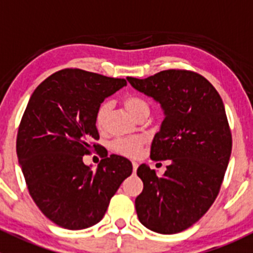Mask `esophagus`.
<instances>
[{
	"instance_id": "esophagus-1",
	"label": "esophagus",
	"mask_w": 253,
	"mask_h": 253,
	"mask_svg": "<svg viewBox=\"0 0 253 253\" xmlns=\"http://www.w3.org/2000/svg\"><path fill=\"white\" fill-rule=\"evenodd\" d=\"M132 167H133V174H136L137 169H138V164L136 162H132Z\"/></svg>"
}]
</instances>
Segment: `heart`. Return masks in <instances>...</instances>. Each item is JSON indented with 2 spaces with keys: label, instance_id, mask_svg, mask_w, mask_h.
<instances>
[{
  "label": "heart",
  "instance_id": "obj_1",
  "mask_svg": "<svg viewBox=\"0 0 253 253\" xmlns=\"http://www.w3.org/2000/svg\"><path fill=\"white\" fill-rule=\"evenodd\" d=\"M124 105L134 117L138 119L139 116L144 114H149V105L145 100L136 95H128L124 99ZM109 112V103L104 101L98 106L95 112V126L99 129H103L106 125V117ZM144 139L142 137H125V138H117L111 143V149L115 153L124 157L136 158L138 157Z\"/></svg>",
  "mask_w": 253,
  "mask_h": 253
}]
</instances>
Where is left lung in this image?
I'll list each match as a JSON object with an SVG mask.
<instances>
[{"instance_id":"8db88e82","label":"left lung","mask_w":253,"mask_h":253,"mask_svg":"<svg viewBox=\"0 0 253 253\" xmlns=\"http://www.w3.org/2000/svg\"><path fill=\"white\" fill-rule=\"evenodd\" d=\"M127 81L162 105L165 117L152 142L150 159L169 160L162 177L145 164L137 169L143 181L134 202L137 215L155 233H181L211 208L228 168L233 139L223 100L192 71L167 70Z\"/></svg>"}]
</instances>
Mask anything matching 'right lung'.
I'll list each match as a JSON object with an SVG mask.
<instances>
[{
  "mask_svg": "<svg viewBox=\"0 0 253 253\" xmlns=\"http://www.w3.org/2000/svg\"><path fill=\"white\" fill-rule=\"evenodd\" d=\"M127 82L78 68L53 73L38 85L23 114L17 155L35 205L61 228L81 230L103 219L112 196L132 174L121 155H103L96 170L83 155L99 150L95 112ZM100 153V152H99Z\"/></svg>",
  "mask_w": 253,
  "mask_h": 253,
  "instance_id": "obj_1",
  "label": "right lung"
}]
</instances>
